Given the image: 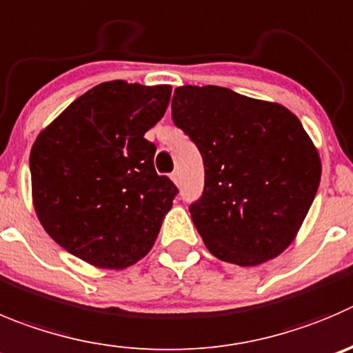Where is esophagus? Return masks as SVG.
I'll return each instance as SVG.
<instances>
[{
	"label": "esophagus",
	"mask_w": 353,
	"mask_h": 353,
	"mask_svg": "<svg viewBox=\"0 0 353 353\" xmlns=\"http://www.w3.org/2000/svg\"><path fill=\"white\" fill-rule=\"evenodd\" d=\"M171 180H173V183H176V185H179V183H180L179 171H173V173H171Z\"/></svg>",
	"instance_id": "34e87169"
}]
</instances>
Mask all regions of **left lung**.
<instances>
[{
  "label": "left lung",
  "instance_id": "left-lung-1",
  "mask_svg": "<svg viewBox=\"0 0 353 353\" xmlns=\"http://www.w3.org/2000/svg\"><path fill=\"white\" fill-rule=\"evenodd\" d=\"M171 117L204 161V190L189 211L216 258L254 267L294 241L321 182V157L281 103L221 86H180Z\"/></svg>",
  "mask_w": 353,
  "mask_h": 353
}]
</instances>
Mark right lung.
I'll use <instances>...</instances> for the list:
<instances>
[{
    "instance_id": "add662e5",
    "label": "right lung",
    "mask_w": 353,
    "mask_h": 353,
    "mask_svg": "<svg viewBox=\"0 0 353 353\" xmlns=\"http://www.w3.org/2000/svg\"><path fill=\"white\" fill-rule=\"evenodd\" d=\"M171 86L116 79L88 90L31 149L32 204L59 246L99 268H126L152 250L179 189L154 168L143 139Z\"/></svg>"
}]
</instances>
